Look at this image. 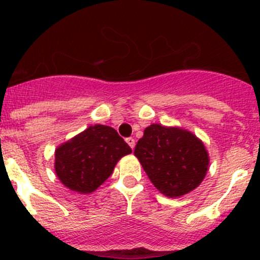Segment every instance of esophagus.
Wrapping results in <instances>:
<instances>
[{
  "instance_id": "obj_1",
  "label": "esophagus",
  "mask_w": 260,
  "mask_h": 260,
  "mask_svg": "<svg viewBox=\"0 0 260 260\" xmlns=\"http://www.w3.org/2000/svg\"><path fill=\"white\" fill-rule=\"evenodd\" d=\"M125 141H127V143H128V145H129V147H131V148H135V145H136V141H135V138H132V137H128L127 138V140H125Z\"/></svg>"
}]
</instances>
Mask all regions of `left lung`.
<instances>
[{
  "label": "left lung",
  "mask_w": 260,
  "mask_h": 260,
  "mask_svg": "<svg viewBox=\"0 0 260 260\" xmlns=\"http://www.w3.org/2000/svg\"><path fill=\"white\" fill-rule=\"evenodd\" d=\"M135 156L154 187L169 198H180L198 187L209 166L208 152L196 136L161 124L146 128Z\"/></svg>",
  "instance_id": "1"
}]
</instances>
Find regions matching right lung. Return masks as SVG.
<instances>
[{
  "label": "right lung",
  "mask_w": 260,
  "mask_h": 260,
  "mask_svg": "<svg viewBox=\"0 0 260 260\" xmlns=\"http://www.w3.org/2000/svg\"><path fill=\"white\" fill-rule=\"evenodd\" d=\"M132 149L114 128L90 125L55 151V171L73 191L93 192L113 172L120 157Z\"/></svg>",
  "instance_id": "obj_1"
}]
</instances>
